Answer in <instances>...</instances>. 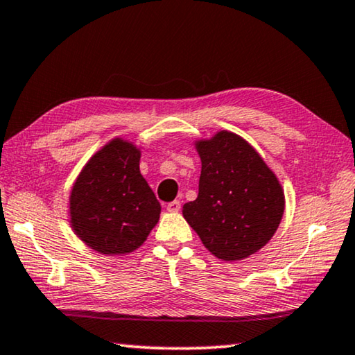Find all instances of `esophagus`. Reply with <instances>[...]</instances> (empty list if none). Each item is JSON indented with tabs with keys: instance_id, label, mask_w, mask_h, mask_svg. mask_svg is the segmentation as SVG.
<instances>
[{
	"instance_id": "1",
	"label": "esophagus",
	"mask_w": 355,
	"mask_h": 355,
	"mask_svg": "<svg viewBox=\"0 0 355 355\" xmlns=\"http://www.w3.org/2000/svg\"><path fill=\"white\" fill-rule=\"evenodd\" d=\"M166 209L169 213H178L179 209H181V203L178 202V200H174V202H171V203H168L166 205Z\"/></svg>"
}]
</instances>
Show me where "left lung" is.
Listing matches in <instances>:
<instances>
[{
	"label": "left lung",
	"mask_w": 355,
	"mask_h": 355,
	"mask_svg": "<svg viewBox=\"0 0 355 355\" xmlns=\"http://www.w3.org/2000/svg\"><path fill=\"white\" fill-rule=\"evenodd\" d=\"M202 160L198 197L182 216L218 259L250 258L269 243L285 211V193L258 150L232 131L195 139Z\"/></svg>",
	"instance_id": "8db88e82"
}]
</instances>
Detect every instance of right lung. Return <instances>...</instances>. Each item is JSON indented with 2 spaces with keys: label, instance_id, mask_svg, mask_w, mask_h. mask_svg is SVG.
Here are the masks:
<instances>
[{
  "label": "right lung",
  "instance_id": "add662e5",
  "mask_svg": "<svg viewBox=\"0 0 355 355\" xmlns=\"http://www.w3.org/2000/svg\"><path fill=\"white\" fill-rule=\"evenodd\" d=\"M139 162L141 147L114 137L86 162L71 186L70 227L97 253H132L160 219V202L141 174Z\"/></svg>",
  "mask_w": 355,
  "mask_h": 355
}]
</instances>
